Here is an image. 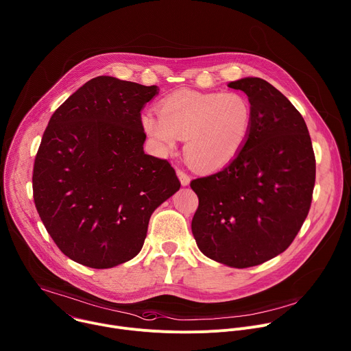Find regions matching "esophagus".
Instances as JSON below:
<instances>
[{
    "instance_id": "1",
    "label": "esophagus",
    "mask_w": 351,
    "mask_h": 351,
    "mask_svg": "<svg viewBox=\"0 0 351 351\" xmlns=\"http://www.w3.org/2000/svg\"><path fill=\"white\" fill-rule=\"evenodd\" d=\"M176 175H178V178H179L182 186H187V184L190 183V180H191V178H190L184 171H182V169H178V171H176Z\"/></svg>"
}]
</instances>
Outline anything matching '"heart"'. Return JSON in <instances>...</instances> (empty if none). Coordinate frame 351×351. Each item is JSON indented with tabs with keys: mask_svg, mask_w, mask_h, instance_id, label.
I'll return each mask as SVG.
<instances>
[{
	"mask_svg": "<svg viewBox=\"0 0 351 351\" xmlns=\"http://www.w3.org/2000/svg\"><path fill=\"white\" fill-rule=\"evenodd\" d=\"M158 111L141 115L152 146L167 154L176 147L178 139L186 141V160L201 172H215L231 164L251 135L252 107L237 92L179 89L160 100Z\"/></svg>",
	"mask_w": 351,
	"mask_h": 351,
	"instance_id": "heart-1",
	"label": "heart"
}]
</instances>
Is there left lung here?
<instances>
[{"label":"left lung","instance_id":"1","mask_svg":"<svg viewBox=\"0 0 351 351\" xmlns=\"http://www.w3.org/2000/svg\"><path fill=\"white\" fill-rule=\"evenodd\" d=\"M228 86L248 96L251 135L231 164L190 183L199 201L191 231L205 256L245 269L295 240L311 205L315 157L302 114L278 89L258 77Z\"/></svg>","mask_w":351,"mask_h":351}]
</instances>
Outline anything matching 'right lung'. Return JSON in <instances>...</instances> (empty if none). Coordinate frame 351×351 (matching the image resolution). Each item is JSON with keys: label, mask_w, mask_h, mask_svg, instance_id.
<instances>
[{"label": "right lung", "mask_w": 351, "mask_h": 351, "mask_svg": "<svg viewBox=\"0 0 351 351\" xmlns=\"http://www.w3.org/2000/svg\"><path fill=\"white\" fill-rule=\"evenodd\" d=\"M158 86L99 75L51 117L33 195L58 248L92 269L134 259L152 213L180 189L167 160L145 154L141 111Z\"/></svg>", "instance_id": "obj_1"}]
</instances>
